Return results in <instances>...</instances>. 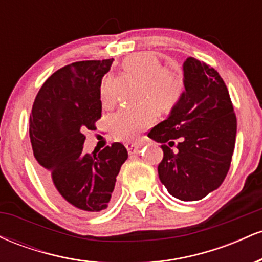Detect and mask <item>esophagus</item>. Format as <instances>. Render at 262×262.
Wrapping results in <instances>:
<instances>
[{
	"label": "esophagus",
	"mask_w": 262,
	"mask_h": 262,
	"mask_svg": "<svg viewBox=\"0 0 262 262\" xmlns=\"http://www.w3.org/2000/svg\"><path fill=\"white\" fill-rule=\"evenodd\" d=\"M125 148H127L129 154H135V152L139 151V149L141 148V144L127 143V144H125Z\"/></svg>",
	"instance_id": "1"
}]
</instances>
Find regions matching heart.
Wrapping results in <instances>:
<instances>
[{"label":"heart","mask_w":262,"mask_h":262,"mask_svg":"<svg viewBox=\"0 0 262 262\" xmlns=\"http://www.w3.org/2000/svg\"><path fill=\"white\" fill-rule=\"evenodd\" d=\"M123 69L129 75L145 85V100L155 108L167 112L181 98L185 83L176 71L162 69L154 54L139 53L129 56L123 61ZM111 95V80L106 77L101 85L102 101H108ZM155 121L151 107L122 108L111 118V127L114 137L119 140H135Z\"/></svg>","instance_id":"heart-1"}]
</instances>
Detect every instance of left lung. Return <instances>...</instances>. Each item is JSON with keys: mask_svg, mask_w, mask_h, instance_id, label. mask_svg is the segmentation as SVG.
<instances>
[{"mask_svg": "<svg viewBox=\"0 0 262 262\" xmlns=\"http://www.w3.org/2000/svg\"><path fill=\"white\" fill-rule=\"evenodd\" d=\"M182 70L181 98L148 137L162 144L164 158L158 166L161 183L171 196L191 202L224 181L235 145L236 117L227 86L214 69L187 58ZM173 139L180 140L176 153L169 149Z\"/></svg>", "mask_w": 262, "mask_h": 262, "instance_id": "obj_1", "label": "left lung"}]
</instances>
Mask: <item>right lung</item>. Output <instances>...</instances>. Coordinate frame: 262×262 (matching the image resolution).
Here are the masks:
<instances>
[{
    "mask_svg": "<svg viewBox=\"0 0 262 262\" xmlns=\"http://www.w3.org/2000/svg\"><path fill=\"white\" fill-rule=\"evenodd\" d=\"M113 59L77 61L59 69L39 90L29 137L40 177L52 196L81 214L106 209L128 151L113 143L85 154L86 129L101 118V82Z\"/></svg>",
    "mask_w": 262,
    "mask_h": 262,
    "instance_id": "obj_1",
    "label": "right lung"
}]
</instances>
